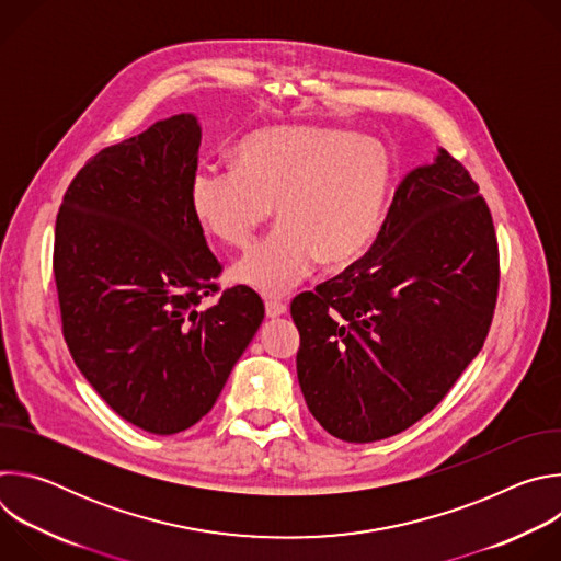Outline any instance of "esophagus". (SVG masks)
I'll return each mask as SVG.
<instances>
[{
    "mask_svg": "<svg viewBox=\"0 0 561 561\" xmlns=\"http://www.w3.org/2000/svg\"><path fill=\"white\" fill-rule=\"evenodd\" d=\"M284 312H286V304L284 301H275V299L266 301V317L275 319V317H282Z\"/></svg>",
    "mask_w": 561,
    "mask_h": 561,
    "instance_id": "34e87169",
    "label": "esophagus"
}]
</instances>
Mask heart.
Returning a JSON list of instances; mask_svg holds the SVG:
<instances>
[{"label": "heart", "mask_w": 561, "mask_h": 561, "mask_svg": "<svg viewBox=\"0 0 561 561\" xmlns=\"http://www.w3.org/2000/svg\"><path fill=\"white\" fill-rule=\"evenodd\" d=\"M390 167L373 139L319 126H277L247 135L232 148L230 169H199L188 206L206 232L247 249L268 221L279 224L230 268V277L279 297L327 266L355 262L373 242Z\"/></svg>", "instance_id": "heart-1"}]
</instances>
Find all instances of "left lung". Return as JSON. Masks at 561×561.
Listing matches in <instances>:
<instances>
[{"label": "left lung", "mask_w": 561, "mask_h": 561, "mask_svg": "<svg viewBox=\"0 0 561 561\" xmlns=\"http://www.w3.org/2000/svg\"><path fill=\"white\" fill-rule=\"evenodd\" d=\"M497 286L489 204L439 148L399 182L370 251L290 301L312 417L351 444L420 422L482 351Z\"/></svg>", "instance_id": "1"}]
</instances>
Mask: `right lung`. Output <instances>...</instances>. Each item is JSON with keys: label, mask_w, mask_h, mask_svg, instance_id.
<instances>
[{"label": "right lung", "mask_w": 561, "mask_h": 561, "mask_svg": "<svg viewBox=\"0 0 561 561\" xmlns=\"http://www.w3.org/2000/svg\"><path fill=\"white\" fill-rule=\"evenodd\" d=\"M202 128L191 113L100 150L70 182L53 273L68 351L126 422L154 435L197 424L262 319L249 286L226 288L188 206Z\"/></svg>", "instance_id": "obj_1"}]
</instances>
